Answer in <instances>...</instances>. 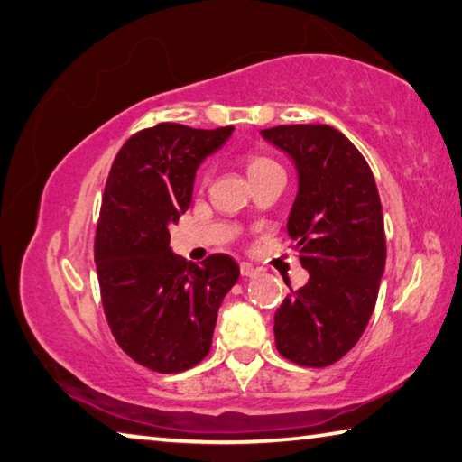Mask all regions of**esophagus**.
Returning <instances> with one entry per match:
<instances>
[{
  "label": "esophagus",
  "instance_id": "1",
  "mask_svg": "<svg viewBox=\"0 0 462 462\" xmlns=\"http://www.w3.org/2000/svg\"><path fill=\"white\" fill-rule=\"evenodd\" d=\"M239 270H241V276H244V278H255L257 273H260L252 263H241Z\"/></svg>",
  "mask_w": 462,
  "mask_h": 462
}]
</instances>
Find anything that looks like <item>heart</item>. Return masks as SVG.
Here are the masks:
<instances>
[{"label":"heart","instance_id":"1","mask_svg":"<svg viewBox=\"0 0 462 462\" xmlns=\"http://www.w3.org/2000/svg\"><path fill=\"white\" fill-rule=\"evenodd\" d=\"M245 164H247L249 178L260 176V174H265V172H272V170H280L276 162H273L268 156H262V153H249Z\"/></svg>","mask_w":462,"mask_h":462}]
</instances>
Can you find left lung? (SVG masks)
<instances>
[{
    "label": "left lung",
    "instance_id": "1",
    "mask_svg": "<svg viewBox=\"0 0 462 462\" xmlns=\"http://www.w3.org/2000/svg\"><path fill=\"white\" fill-rule=\"evenodd\" d=\"M262 137L296 166L288 236L310 273L276 310V346L298 365H333L367 328L385 270L375 178L361 152L330 125H278L262 129Z\"/></svg>",
    "mask_w": 462,
    "mask_h": 462
}]
</instances>
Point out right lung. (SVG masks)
Masks as SVG:
<instances>
[{"mask_svg": "<svg viewBox=\"0 0 462 462\" xmlns=\"http://www.w3.org/2000/svg\"><path fill=\"white\" fill-rule=\"evenodd\" d=\"M231 134V125L142 129L117 152L105 184L95 236L103 310L121 349L158 374L207 357L223 298L239 280L229 255L197 265L170 247V226L190 207L199 166Z\"/></svg>", "mask_w": 462, "mask_h": 462, "instance_id": "add662e5", "label": "right lung"}]
</instances>
